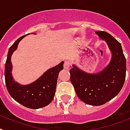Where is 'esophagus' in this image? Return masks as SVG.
<instances>
[{"mask_svg": "<svg viewBox=\"0 0 130 130\" xmlns=\"http://www.w3.org/2000/svg\"><path fill=\"white\" fill-rule=\"evenodd\" d=\"M70 66V64L69 61H64V68L66 70L69 69Z\"/></svg>", "mask_w": 130, "mask_h": 130, "instance_id": "1", "label": "esophagus"}]
</instances>
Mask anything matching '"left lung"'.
Listing matches in <instances>:
<instances>
[{"instance_id": "8db88e82", "label": "left lung", "mask_w": 130, "mask_h": 130, "mask_svg": "<svg viewBox=\"0 0 130 130\" xmlns=\"http://www.w3.org/2000/svg\"><path fill=\"white\" fill-rule=\"evenodd\" d=\"M96 34L106 42L111 50L110 64L96 74H88L73 64L70 81L77 96L82 102L92 106H101L116 96L125 79L126 60L122 46L111 34L104 31Z\"/></svg>"}]
</instances>
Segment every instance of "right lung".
<instances>
[{"label": "right lung", "mask_w": 130, "mask_h": 130, "mask_svg": "<svg viewBox=\"0 0 130 130\" xmlns=\"http://www.w3.org/2000/svg\"><path fill=\"white\" fill-rule=\"evenodd\" d=\"M35 34V33H33ZM26 35L15 41L8 50L5 63V83L8 93L14 100L30 109H38L48 106L54 98L59 72L63 69L64 62L48 69L38 79L28 85H21L15 82L12 76L11 56L17 50L19 43Z\"/></svg>", "instance_id": "1"}]
</instances>
